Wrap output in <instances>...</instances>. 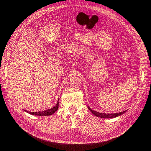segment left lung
I'll return each mask as SVG.
<instances>
[{
    "label": "left lung",
    "mask_w": 151,
    "mask_h": 151,
    "mask_svg": "<svg viewBox=\"0 0 151 151\" xmlns=\"http://www.w3.org/2000/svg\"><path fill=\"white\" fill-rule=\"evenodd\" d=\"M88 109L90 110L91 112L93 114H94L95 116L99 117V118H116V117L120 116L121 115H122L123 114L125 113L126 111H122V112H119V113H114V114H106V113H100V112H97L96 111H94V110L91 109L90 107L88 106Z\"/></svg>",
    "instance_id": "obj_1"
}]
</instances>
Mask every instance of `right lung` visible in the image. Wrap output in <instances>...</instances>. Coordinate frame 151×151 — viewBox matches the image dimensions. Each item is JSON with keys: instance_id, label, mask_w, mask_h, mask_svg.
Instances as JSON below:
<instances>
[{"instance_id": "right-lung-1", "label": "right lung", "mask_w": 151, "mask_h": 151, "mask_svg": "<svg viewBox=\"0 0 151 151\" xmlns=\"http://www.w3.org/2000/svg\"><path fill=\"white\" fill-rule=\"evenodd\" d=\"M58 106H59V99L57 101V104L55 106L53 107H52L51 109H48L46 110H44L43 111H37V112H30V111H27L26 110H24V111L27 112V113L32 114V115H34V116H51L53 114H54L57 110L58 109Z\"/></svg>"}]
</instances>
